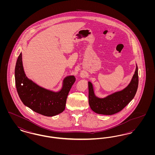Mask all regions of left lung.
Here are the masks:
<instances>
[{
  "instance_id": "1",
  "label": "left lung",
  "mask_w": 155,
  "mask_h": 155,
  "mask_svg": "<svg viewBox=\"0 0 155 155\" xmlns=\"http://www.w3.org/2000/svg\"><path fill=\"white\" fill-rule=\"evenodd\" d=\"M138 86V73L137 66L135 74L130 84L123 90L104 97L95 95L92 84L88 82L89 104L91 109L97 114L112 115L122 110L136 94Z\"/></svg>"
}]
</instances>
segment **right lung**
Wrapping results in <instances>:
<instances>
[{
	"label": "right lung",
	"mask_w": 155,
	"mask_h": 155,
	"mask_svg": "<svg viewBox=\"0 0 155 155\" xmlns=\"http://www.w3.org/2000/svg\"><path fill=\"white\" fill-rule=\"evenodd\" d=\"M75 81L73 75L66 77L59 92H53L38 86L25 75L22 66V54H20L15 67L17 91L22 103L35 112L51 117L65 109L67 97Z\"/></svg>",
	"instance_id": "right-lung-1"
}]
</instances>
